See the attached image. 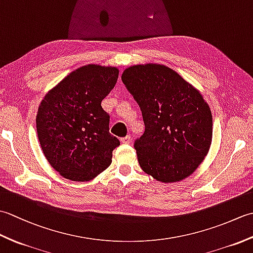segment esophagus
<instances>
[{
    "label": "esophagus",
    "instance_id": "obj_1",
    "mask_svg": "<svg viewBox=\"0 0 253 253\" xmlns=\"http://www.w3.org/2000/svg\"><path fill=\"white\" fill-rule=\"evenodd\" d=\"M130 136L128 135V136H126V137H123L122 139H121V141L123 142V143H130Z\"/></svg>",
    "mask_w": 253,
    "mask_h": 253
}]
</instances>
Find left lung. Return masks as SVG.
Here are the masks:
<instances>
[{"label": "left lung", "instance_id": "left-lung-1", "mask_svg": "<svg viewBox=\"0 0 253 253\" xmlns=\"http://www.w3.org/2000/svg\"><path fill=\"white\" fill-rule=\"evenodd\" d=\"M122 80L140 106L146 126L135 141L142 170L162 182L190 176L212 142V113L200 91L160 64L128 67Z\"/></svg>", "mask_w": 253, "mask_h": 253}]
</instances>
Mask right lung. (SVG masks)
I'll return each instance as SVG.
<instances>
[{"label":"right lung","instance_id":"1","mask_svg":"<svg viewBox=\"0 0 253 253\" xmlns=\"http://www.w3.org/2000/svg\"><path fill=\"white\" fill-rule=\"evenodd\" d=\"M116 67L89 64L72 72L41 101L38 138L47 162L66 179L88 181L112 163L120 140L110 133L101 102L118 78Z\"/></svg>","mask_w":253,"mask_h":253}]
</instances>
